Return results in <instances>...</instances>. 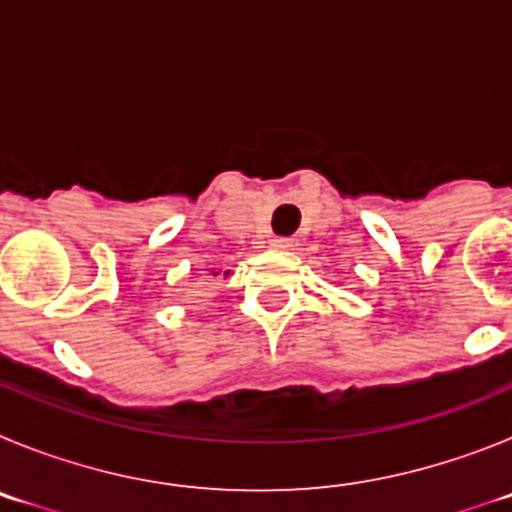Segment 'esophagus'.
Instances as JSON below:
<instances>
[{"instance_id": "obj_1", "label": "esophagus", "mask_w": 512, "mask_h": 512, "mask_svg": "<svg viewBox=\"0 0 512 512\" xmlns=\"http://www.w3.org/2000/svg\"><path fill=\"white\" fill-rule=\"evenodd\" d=\"M270 247H273V250H293V239H290V237H273V239H270Z\"/></svg>"}]
</instances>
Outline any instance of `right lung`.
<instances>
[{
    "instance_id": "add662e5",
    "label": "right lung",
    "mask_w": 512,
    "mask_h": 512,
    "mask_svg": "<svg viewBox=\"0 0 512 512\" xmlns=\"http://www.w3.org/2000/svg\"><path fill=\"white\" fill-rule=\"evenodd\" d=\"M216 275V273H214ZM224 275H229V270H227V273H224Z\"/></svg>"
}]
</instances>
